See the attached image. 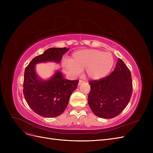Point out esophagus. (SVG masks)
<instances>
[{
    "label": "esophagus",
    "mask_w": 153,
    "mask_h": 153,
    "mask_svg": "<svg viewBox=\"0 0 153 153\" xmlns=\"http://www.w3.org/2000/svg\"><path fill=\"white\" fill-rule=\"evenodd\" d=\"M84 83H85L84 81H83V80H79V82H78V85H80L81 84H84Z\"/></svg>",
    "instance_id": "obj_1"
}]
</instances>
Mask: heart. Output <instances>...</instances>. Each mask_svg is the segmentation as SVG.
<instances>
[{"mask_svg":"<svg viewBox=\"0 0 153 153\" xmlns=\"http://www.w3.org/2000/svg\"><path fill=\"white\" fill-rule=\"evenodd\" d=\"M114 63L112 54L96 49H84L74 52L70 59L62 63L64 71L72 76L79 75L85 69L87 76L100 80L108 75Z\"/></svg>","mask_w":153,"mask_h":153,"instance_id":"obj_1","label":"heart"}]
</instances>
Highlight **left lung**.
<instances>
[{"mask_svg": "<svg viewBox=\"0 0 153 153\" xmlns=\"http://www.w3.org/2000/svg\"><path fill=\"white\" fill-rule=\"evenodd\" d=\"M89 84L88 103L92 112L99 117L112 119L117 116L131 99V72L120 59L109 76L100 80L91 81Z\"/></svg>", "mask_w": 153, "mask_h": 153, "instance_id": "left-lung-1", "label": "left lung"}]
</instances>
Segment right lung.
Instances as JSON below:
<instances>
[{
    "label": "right lung",
    "instance_id": "add662e5",
    "mask_svg": "<svg viewBox=\"0 0 153 153\" xmlns=\"http://www.w3.org/2000/svg\"><path fill=\"white\" fill-rule=\"evenodd\" d=\"M69 48H51L32 60L24 73V95L31 109L44 117H55L66 110L69 98L78 84V80L65 79L57 69L47 80L36 73V65L39 63H60L62 55Z\"/></svg>",
    "mask_w": 153,
    "mask_h": 153
}]
</instances>
